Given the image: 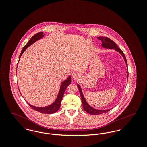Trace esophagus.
<instances>
[{
    "instance_id": "34e87169",
    "label": "esophagus",
    "mask_w": 147,
    "mask_h": 147,
    "mask_svg": "<svg viewBox=\"0 0 147 147\" xmlns=\"http://www.w3.org/2000/svg\"><path fill=\"white\" fill-rule=\"evenodd\" d=\"M72 77L74 79L77 80V79H79V78L80 77V75H79V74H78V72H74L72 74Z\"/></svg>"
}]
</instances>
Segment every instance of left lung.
Segmentation results:
<instances>
[{
	"instance_id": "8db88e82",
	"label": "left lung",
	"mask_w": 147,
	"mask_h": 147,
	"mask_svg": "<svg viewBox=\"0 0 147 147\" xmlns=\"http://www.w3.org/2000/svg\"><path fill=\"white\" fill-rule=\"evenodd\" d=\"M97 38L99 39L100 41H101L102 47H104L105 48H107V49H114L115 50L118 51L123 56V57L125 59V61L126 62V65L127 66V60H126L125 54L121 50V49L118 47V46L117 45V44L115 42H114L113 41H112L111 40H110V38L106 37H98ZM77 86H78V88L79 89V90L80 92V94L81 96L82 101V104L83 106V109L86 113H88V114H90L91 115H99L101 114H104L105 113H106L111 109H108V110H97V109H95L92 107L88 105V104L85 101L80 85L79 84H78Z\"/></svg>"
}]
</instances>
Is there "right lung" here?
I'll use <instances>...</instances> for the list:
<instances>
[{
    "instance_id": "add662e5",
    "label": "right lung",
    "mask_w": 147,
    "mask_h": 147,
    "mask_svg": "<svg viewBox=\"0 0 147 147\" xmlns=\"http://www.w3.org/2000/svg\"><path fill=\"white\" fill-rule=\"evenodd\" d=\"M43 33L42 32H39V33L36 34L35 35H34L29 40L28 42L23 47V48L21 50V53H20V57H19V60H20V58L21 57V55L24 52V51L27 49V47H29L30 45H31L34 42L37 41V40H40V38H41L43 36ZM17 67H18V65H17ZM71 76H69L66 80H65L63 83L61 84V87H60V90H59L58 95L57 96V98L55 100V101L52 104L49 105L47 106H46V107H35L34 106H32V105L28 104H28L33 109L37 111L38 112L44 113V114H53V113H54L57 112L59 109L60 106H61V102H62V100L63 95H64V91L66 89L67 87L68 86V85L71 84Z\"/></svg>"
}]
</instances>
